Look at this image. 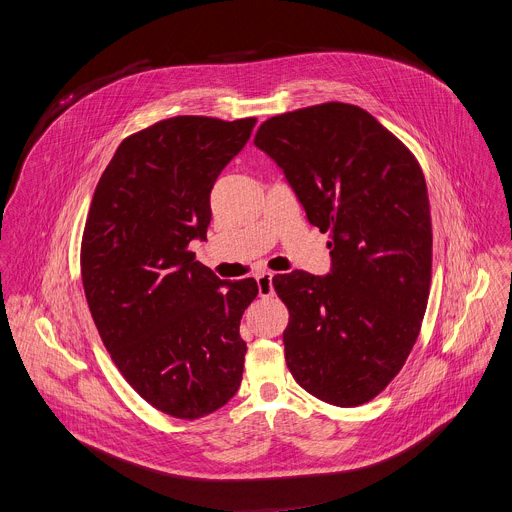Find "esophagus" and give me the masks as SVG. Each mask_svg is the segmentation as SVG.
<instances>
[{"instance_id":"34e87169","label":"esophagus","mask_w":512,"mask_h":512,"mask_svg":"<svg viewBox=\"0 0 512 512\" xmlns=\"http://www.w3.org/2000/svg\"><path fill=\"white\" fill-rule=\"evenodd\" d=\"M257 287H259V296L269 298L273 296V273L263 271L257 275Z\"/></svg>"}]
</instances>
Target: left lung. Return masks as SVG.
<instances>
[{"label":"left lung","instance_id":"1","mask_svg":"<svg viewBox=\"0 0 512 512\" xmlns=\"http://www.w3.org/2000/svg\"><path fill=\"white\" fill-rule=\"evenodd\" d=\"M255 145L281 168L308 221L330 233V273L273 277L289 310L287 369L330 405L367 403L401 371L427 308L423 172L389 129L348 103L271 117Z\"/></svg>","mask_w":512,"mask_h":512}]
</instances>
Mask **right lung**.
Returning a JSON list of instances; mask_svg holds the SVG:
<instances>
[{"instance_id":"obj_1","label":"right lung","mask_w":512,"mask_h":512,"mask_svg":"<svg viewBox=\"0 0 512 512\" xmlns=\"http://www.w3.org/2000/svg\"><path fill=\"white\" fill-rule=\"evenodd\" d=\"M255 123L180 115L125 137L89 208L81 275L99 336L139 397L178 419L221 409L243 379L257 281L218 279L188 245Z\"/></svg>"}]
</instances>
